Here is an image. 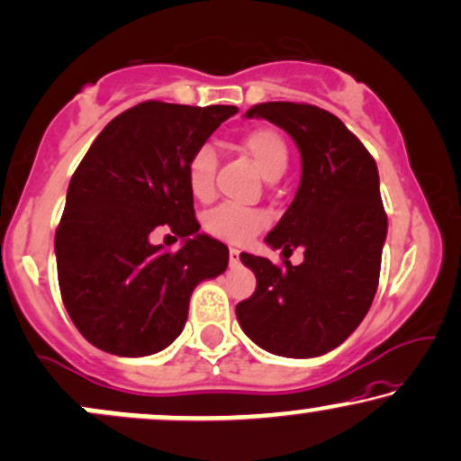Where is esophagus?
I'll return each mask as SVG.
<instances>
[{
	"label": "esophagus",
	"instance_id": "obj_1",
	"mask_svg": "<svg viewBox=\"0 0 461 461\" xmlns=\"http://www.w3.org/2000/svg\"><path fill=\"white\" fill-rule=\"evenodd\" d=\"M240 250H237V248H230V250H229V258H230V263L232 265H237V263H240Z\"/></svg>",
	"mask_w": 461,
	"mask_h": 461
}]
</instances>
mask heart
Instances as JSON below:
<instances>
[{
	"mask_svg": "<svg viewBox=\"0 0 461 461\" xmlns=\"http://www.w3.org/2000/svg\"><path fill=\"white\" fill-rule=\"evenodd\" d=\"M241 146L267 181H278L286 172V167H289V146H286L285 138L276 129H250L241 138ZM215 167H218V155H215L213 146L203 144L189 155L185 166L187 189L200 203H209L213 198ZM267 224L269 218L265 211L241 209L235 207V204H220V207L211 209L203 218V229L211 237L229 243L250 241Z\"/></svg>",
	"mask_w": 461,
	"mask_h": 461,
	"instance_id": "1",
	"label": "heart"
}]
</instances>
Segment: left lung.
I'll use <instances>...</instances> for the list:
<instances>
[{
	"label": "left lung",
	"instance_id": "8db88e82",
	"mask_svg": "<svg viewBox=\"0 0 461 461\" xmlns=\"http://www.w3.org/2000/svg\"><path fill=\"white\" fill-rule=\"evenodd\" d=\"M246 116L278 124L295 140L302 181L265 237L274 250L283 248L285 265L241 252L257 289L237 304V319L269 354L315 358L360 326L380 283L388 218L375 159L343 121L317 105L272 101ZM295 247L305 250L300 266L285 261Z\"/></svg>",
	"mask_w": 461,
	"mask_h": 461
}]
</instances>
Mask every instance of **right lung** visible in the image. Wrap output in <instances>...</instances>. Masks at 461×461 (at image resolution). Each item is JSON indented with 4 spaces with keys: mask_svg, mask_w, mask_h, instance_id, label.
Wrapping results in <instances>:
<instances>
[{
    "mask_svg": "<svg viewBox=\"0 0 461 461\" xmlns=\"http://www.w3.org/2000/svg\"><path fill=\"white\" fill-rule=\"evenodd\" d=\"M235 105L144 101L96 135L68 183L56 230L58 283L81 337L107 354H157L181 334L198 283L229 265V248L203 235L185 181L189 155ZM167 228L176 253L149 237Z\"/></svg>",
    "mask_w": 461,
    "mask_h": 461,
    "instance_id": "right-lung-1",
    "label": "right lung"
}]
</instances>
